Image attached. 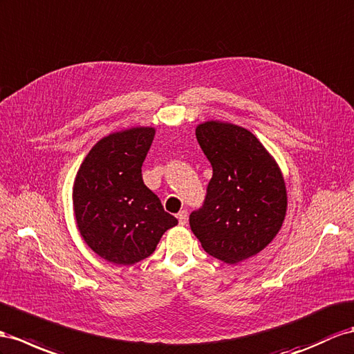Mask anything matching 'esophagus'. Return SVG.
<instances>
[{"instance_id":"1","label":"esophagus","mask_w":354,"mask_h":354,"mask_svg":"<svg viewBox=\"0 0 354 354\" xmlns=\"http://www.w3.org/2000/svg\"><path fill=\"white\" fill-rule=\"evenodd\" d=\"M187 220H188V212L187 211H180L178 214V221L180 225H185L187 224Z\"/></svg>"}]
</instances>
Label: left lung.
<instances>
[{"label":"left lung","mask_w":354,"mask_h":354,"mask_svg":"<svg viewBox=\"0 0 354 354\" xmlns=\"http://www.w3.org/2000/svg\"><path fill=\"white\" fill-rule=\"evenodd\" d=\"M196 138L212 166L203 205L189 214V227L207 254L238 263L277 236L287 193L277 162L251 131L209 121Z\"/></svg>","instance_id":"obj_1"}]
</instances>
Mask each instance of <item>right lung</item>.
<instances>
[{
    "label": "right lung",
    "instance_id": "obj_1",
    "mask_svg": "<svg viewBox=\"0 0 354 354\" xmlns=\"http://www.w3.org/2000/svg\"><path fill=\"white\" fill-rule=\"evenodd\" d=\"M153 134V129L138 127L103 138L75 179L79 232L91 250L115 265L129 266L149 257L162 233L178 224L142 179Z\"/></svg>",
    "mask_w": 354,
    "mask_h": 354
}]
</instances>
